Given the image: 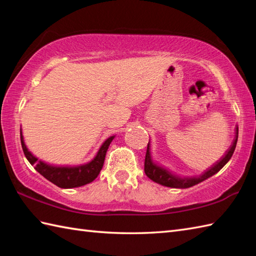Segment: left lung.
<instances>
[{"label":"left lung","instance_id":"obj_1","mask_svg":"<svg viewBox=\"0 0 256 256\" xmlns=\"http://www.w3.org/2000/svg\"><path fill=\"white\" fill-rule=\"evenodd\" d=\"M238 128H236V138L233 140L232 145L230 148L226 152L224 156H222L220 160H218L216 164L209 167L208 170H204L200 176L197 177H179L175 174H172L166 168L162 166L156 164L153 160V157H152L150 153V144L148 142V150H146V156H145V164H144V170L146 176H148L152 180L162 184V186L170 187V188H189L192 187L194 184H197L201 182L206 180L209 177L214 176V174L218 172L222 167H224L233 155V152L236 150V142H238Z\"/></svg>","mask_w":256,"mask_h":256}]
</instances>
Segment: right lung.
<instances>
[{
	"instance_id": "obj_1",
	"label": "right lung",
	"mask_w": 256,
	"mask_h": 256,
	"mask_svg": "<svg viewBox=\"0 0 256 256\" xmlns=\"http://www.w3.org/2000/svg\"><path fill=\"white\" fill-rule=\"evenodd\" d=\"M114 138L116 136L113 135V136L106 138L101 145L99 150H98L94 160L86 162V164L79 166H54L38 160L36 156L30 153L28 148H26L24 136L22 134L20 128V144L27 160L47 180H50V182L55 184L56 186L64 189L81 187L94 180L102 170L106 150Z\"/></svg>"
}]
</instances>
